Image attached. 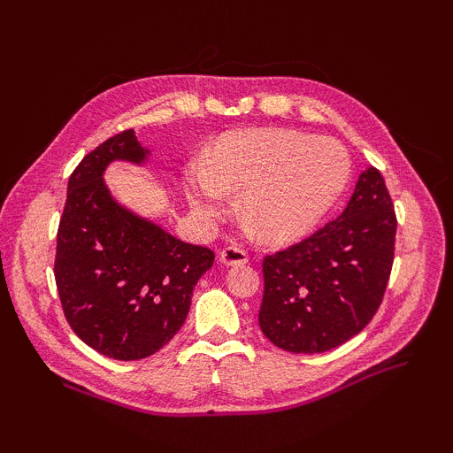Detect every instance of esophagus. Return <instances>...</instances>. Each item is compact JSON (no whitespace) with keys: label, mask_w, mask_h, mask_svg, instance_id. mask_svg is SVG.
Wrapping results in <instances>:
<instances>
[{"label":"esophagus","mask_w":453,"mask_h":453,"mask_svg":"<svg viewBox=\"0 0 453 453\" xmlns=\"http://www.w3.org/2000/svg\"><path fill=\"white\" fill-rule=\"evenodd\" d=\"M249 261V257L245 255V251L237 247H226L224 251H219V263L226 266H242Z\"/></svg>","instance_id":"34e87169"}]
</instances>
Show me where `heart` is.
<instances>
[{"label": "heart", "instance_id": "heart-1", "mask_svg": "<svg viewBox=\"0 0 453 453\" xmlns=\"http://www.w3.org/2000/svg\"><path fill=\"white\" fill-rule=\"evenodd\" d=\"M350 177L349 153L333 138L286 128L226 132L182 185L192 216L214 226L239 192V214L266 243L300 242L319 226Z\"/></svg>", "mask_w": 453, "mask_h": 453}]
</instances>
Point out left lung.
Listing matches in <instances>:
<instances>
[{"instance_id": "left-lung-1", "label": "left lung", "mask_w": 453, "mask_h": 453, "mask_svg": "<svg viewBox=\"0 0 453 453\" xmlns=\"http://www.w3.org/2000/svg\"><path fill=\"white\" fill-rule=\"evenodd\" d=\"M395 210L381 173H360L342 214L263 263L258 325L278 349L319 354L358 334L378 311L395 251Z\"/></svg>"}]
</instances>
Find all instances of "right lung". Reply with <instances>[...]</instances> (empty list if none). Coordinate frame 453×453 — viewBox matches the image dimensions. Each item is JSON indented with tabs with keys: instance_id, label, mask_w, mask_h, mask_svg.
<instances>
[{
	"instance_id": "1",
	"label": "right lung",
	"mask_w": 453,
	"mask_h": 453,
	"mask_svg": "<svg viewBox=\"0 0 453 453\" xmlns=\"http://www.w3.org/2000/svg\"><path fill=\"white\" fill-rule=\"evenodd\" d=\"M151 151L124 130L85 156L67 180L54 276L64 315L80 339L112 360L163 349L185 323L208 247L180 242L112 196L104 171L114 161L146 167Z\"/></svg>"
}]
</instances>
